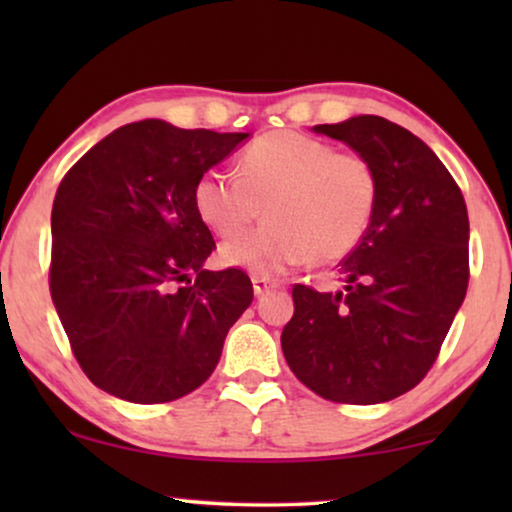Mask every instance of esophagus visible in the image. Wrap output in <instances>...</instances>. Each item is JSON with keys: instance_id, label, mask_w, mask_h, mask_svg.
Wrapping results in <instances>:
<instances>
[{"instance_id": "34e87169", "label": "esophagus", "mask_w": 512, "mask_h": 512, "mask_svg": "<svg viewBox=\"0 0 512 512\" xmlns=\"http://www.w3.org/2000/svg\"><path fill=\"white\" fill-rule=\"evenodd\" d=\"M251 284H254V293L256 296H263V293H268L270 289H275L277 282L270 277H263V275H254L251 277Z\"/></svg>"}]
</instances>
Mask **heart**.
I'll list each match as a JSON object with an SVG mask.
<instances>
[{"label":"heart","mask_w":512,"mask_h":512,"mask_svg":"<svg viewBox=\"0 0 512 512\" xmlns=\"http://www.w3.org/2000/svg\"><path fill=\"white\" fill-rule=\"evenodd\" d=\"M240 177L209 170L195 181L193 207L219 237H235L221 263L279 275L312 258L335 263L359 247L380 195L375 165L356 151L293 130L256 137L240 156ZM266 205L269 223L237 238Z\"/></svg>","instance_id":"b5f03b06"}]
</instances>
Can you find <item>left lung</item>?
Masks as SVG:
<instances>
[{
  "label": "left lung",
  "mask_w": 512,
  "mask_h": 512,
  "mask_svg": "<svg viewBox=\"0 0 512 512\" xmlns=\"http://www.w3.org/2000/svg\"><path fill=\"white\" fill-rule=\"evenodd\" d=\"M314 132L375 165L370 226L338 265L340 291L293 286L284 359L314 394L373 405L417 387L438 359L468 289V212L457 181L410 130L354 116Z\"/></svg>",
  "instance_id": "1"
}]
</instances>
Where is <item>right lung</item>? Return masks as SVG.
I'll return each instance as SVG.
<instances>
[{"label":"right lung","mask_w":512,"mask_h":512,"mask_svg":"<svg viewBox=\"0 0 512 512\" xmlns=\"http://www.w3.org/2000/svg\"><path fill=\"white\" fill-rule=\"evenodd\" d=\"M249 132L146 118L97 142L60 181L51 298L88 380L130 403H170L214 373L254 300L247 272L205 270L216 249L193 188Z\"/></svg>","instance_id":"add662e5"}]
</instances>
